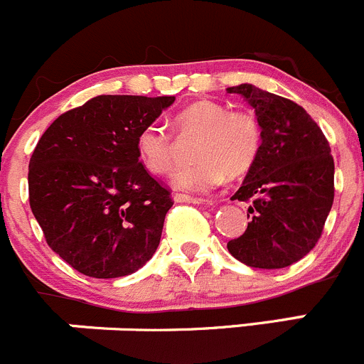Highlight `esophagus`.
<instances>
[{"label": "esophagus", "mask_w": 364, "mask_h": 364, "mask_svg": "<svg viewBox=\"0 0 364 364\" xmlns=\"http://www.w3.org/2000/svg\"><path fill=\"white\" fill-rule=\"evenodd\" d=\"M173 200L178 201V203H201V198L191 196V194H183V193H175Z\"/></svg>", "instance_id": "34e87169"}]
</instances>
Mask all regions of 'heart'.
Returning <instances> with one entry per match:
<instances>
[{
	"instance_id": "obj_1",
	"label": "heart",
	"mask_w": 364,
	"mask_h": 364,
	"mask_svg": "<svg viewBox=\"0 0 364 364\" xmlns=\"http://www.w3.org/2000/svg\"><path fill=\"white\" fill-rule=\"evenodd\" d=\"M173 131L181 139L193 138L191 157L175 173L181 189L205 193L226 178L246 173L262 152L264 132L250 109H228L225 104L200 100L173 117ZM136 152L154 175H168L178 161V141L166 125L150 122L136 136Z\"/></svg>"
}]
</instances>
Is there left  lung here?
<instances>
[{
	"mask_svg": "<svg viewBox=\"0 0 364 364\" xmlns=\"http://www.w3.org/2000/svg\"><path fill=\"white\" fill-rule=\"evenodd\" d=\"M239 93L257 113L262 152L232 200L246 201L247 228L226 247L242 264L283 269L315 247L334 200V161L322 129L294 100L253 85Z\"/></svg>",
	"mask_w": 364,
	"mask_h": 364,
	"instance_id": "obj_1",
	"label": "left lung"
}]
</instances>
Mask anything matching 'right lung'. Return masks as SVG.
<instances>
[{
  "mask_svg": "<svg viewBox=\"0 0 364 364\" xmlns=\"http://www.w3.org/2000/svg\"><path fill=\"white\" fill-rule=\"evenodd\" d=\"M173 100L93 97L38 139L28 170L31 212L48 246L81 274L120 278L156 253L173 200L139 161L136 136Z\"/></svg>",
  "mask_w": 364,
  "mask_h": 364,
  "instance_id": "obj_1",
  "label": "right lung"
}]
</instances>
